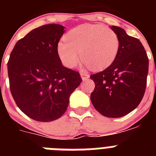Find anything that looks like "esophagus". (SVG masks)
<instances>
[{"instance_id": "34e87169", "label": "esophagus", "mask_w": 156, "mask_h": 156, "mask_svg": "<svg viewBox=\"0 0 156 156\" xmlns=\"http://www.w3.org/2000/svg\"><path fill=\"white\" fill-rule=\"evenodd\" d=\"M80 76H81V78H82L83 80H87L89 78L90 75L86 73V72H83V71H81L80 72Z\"/></svg>"}]
</instances>
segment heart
Masks as SVG:
<instances>
[{"mask_svg":"<svg viewBox=\"0 0 156 156\" xmlns=\"http://www.w3.org/2000/svg\"><path fill=\"white\" fill-rule=\"evenodd\" d=\"M119 39L113 30L103 25H81L72 29L57 45L62 63L74 68L81 58L89 68L101 70L108 67L116 57Z\"/></svg>","mask_w":156,"mask_h":156,"instance_id":"obj_1","label":"heart"}]
</instances>
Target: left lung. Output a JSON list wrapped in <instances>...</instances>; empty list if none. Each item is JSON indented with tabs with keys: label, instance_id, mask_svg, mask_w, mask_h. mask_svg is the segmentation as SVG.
I'll use <instances>...</instances> for the list:
<instances>
[{
	"label": "left lung",
	"instance_id": "1",
	"mask_svg": "<svg viewBox=\"0 0 156 156\" xmlns=\"http://www.w3.org/2000/svg\"><path fill=\"white\" fill-rule=\"evenodd\" d=\"M111 29L119 37V51L108 68L90 76L95 83L90 100L102 115L119 118L137 108L144 97L148 58L137 38L119 27L112 26Z\"/></svg>",
	"mask_w": 156,
	"mask_h": 156
}]
</instances>
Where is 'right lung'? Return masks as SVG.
I'll return each instance as SVG.
<instances>
[{"label": "right lung", "instance_id": "right-lung-1", "mask_svg": "<svg viewBox=\"0 0 156 156\" xmlns=\"http://www.w3.org/2000/svg\"><path fill=\"white\" fill-rule=\"evenodd\" d=\"M64 29L58 24L34 29L17 41L8 62L12 97L19 109L36 121L60 118L82 81L79 73L63 66L58 55Z\"/></svg>", "mask_w": 156, "mask_h": 156}]
</instances>
